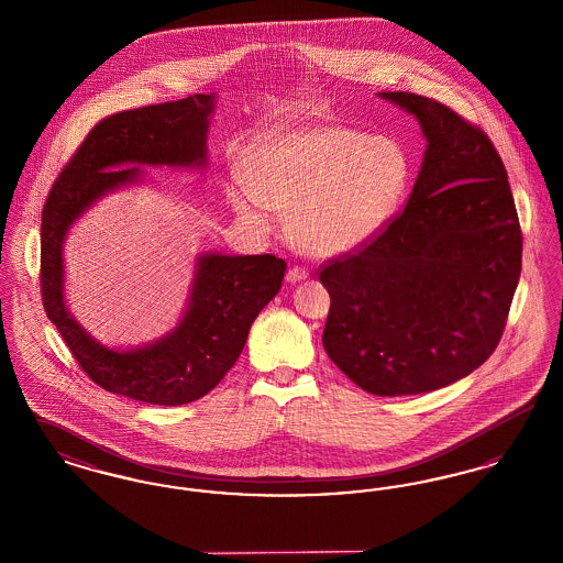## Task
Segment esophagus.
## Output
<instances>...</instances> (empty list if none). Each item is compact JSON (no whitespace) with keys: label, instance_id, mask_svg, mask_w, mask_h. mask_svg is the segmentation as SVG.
I'll list each match as a JSON object with an SVG mask.
<instances>
[{"label":"esophagus","instance_id":"34e87169","mask_svg":"<svg viewBox=\"0 0 563 563\" xmlns=\"http://www.w3.org/2000/svg\"><path fill=\"white\" fill-rule=\"evenodd\" d=\"M303 278H308V269L301 268V266H294V268H289V272H287V280L289 283H299Z\"/></svg>","mask_w":563,"mask_h":563}]
</instances>
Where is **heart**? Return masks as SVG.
<instances>
[{
  "instance_id": "1",
  "label": "heart",
  "mask_w": 563,
  "mask_h": 563,
  "mask_svg": "<svg viewBox=\"0 0 563 563\" xmlns=\"http://www.w3.org/2000/svg\"><path fill=\"white\" fill-rule=\"evenodd\" d=\"M251 191L234 205L253 221L291 211V241L319 257L342 255L375 239L401 205L409 161L388 139L344 126L280 134L257 147L244 173Z\"/></svg>"
}]
</instances>
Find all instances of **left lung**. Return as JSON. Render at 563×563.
<instances>
[{
  "mask_svg": "<svg viewBox=\"0 0 563 563\" xmlns=\"http://www.w3.org/2000/svg\"><path fill=\"white\" fill-rule=\"evenodd\" d=\"M429 141L401 213L327 260L329 358L377 397L420 395L466 377L496 350L521 274L523 236L509 175L489 136L454 109L382 92Z\"/></svg>",
  "mask_w": 563,
  "mask_h": 563,
  "instance_id": "left-lung-1",
  "label": "left lung"
}]
</instances>
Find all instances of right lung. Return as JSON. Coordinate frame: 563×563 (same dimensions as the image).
<instances>
[{"mask_svg":"<svg viewBox=\"0 0 563 563\" xmlns=\"http://www.w3.org/2000/svg\"><path fill=\"white\" fill-rule=\"evenodd\" d=\"M213 95L111 113L86 134L54 179L42 209L40 289L48 319L81 372L108 393L152 405H186L211 393L241 356L249 329L283 285L276 255H202L188 312L158 342L118 352L84 333L63 299V239L106 191L131 184V164L191 166L207 161Z\"/></svg>","mask_w":563,"mask_h":563,"instance_id":"obj_1","label":"right lung"}]
</instances>
